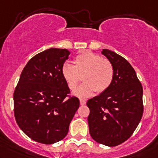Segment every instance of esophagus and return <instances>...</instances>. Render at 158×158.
<instances>
[{
    "mask_svg": "<svg viewBox=\"0 0 158 158\" xmlns=\"http://www.w3.org/2000/svg\"><path fill=\"white\" fill-rule=\"evenodd\" d=\"M79 102H80V105L81 106H84L86 103V100H82V99H80V100H79Z\"/></svg>",
    "mask_w": 158,
    "mask_h": 158,
    "instance_id": "1",
    "label": "esophagus"
}]
</instances>
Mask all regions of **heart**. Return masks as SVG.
I'll list each match as a JSON object with an SVG mask.
<instances>
[{"instance_id":"obj_1","label":"heart","mask_w":158,"mask_h":158,"mask_svg":"<svg viewBox=\"0 0 158 158\" xmlns=\"http://www.w3.org/2000/svg\"><path fill=\"white\" fill-rule=\"evenodd\" d=\"M61 74L71 90L76 87L83 76L85 82L73 94L79 98H88L96 91L102 93L108 89L113 80L114 69L110 60L91 52H85L74 58V66L64 64Z\"/></svg>"}]
</instances>
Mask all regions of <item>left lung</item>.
Wrapping results in <instances>:
<instances>
[{
	"label": "left lung",
	"mask_w": 158,
	"mask_h": 158,
	"mask_svg": "<svg viewBox=\"0 0 158 158\" xmlns=\"http://www.w3.org/2000/svg\"><path fill=\"white\" fill-rule=\"evenodd\" d=\"M101 53L112 64L114 77L108 89L88 100V122L93 139L112 147L125 142L137 127L143 114V90L125 58L106 48Z\"/></svg>",
	"instance_id": "1"
}]
</instances>
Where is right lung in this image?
<instances>
[{
	"label": "right lung",
	"mask_w": 158,
	"mask_h": 158,
	"mask_svg": "<svg viewBox=\"0 0 158 158\" xmlns=\"http://www.w3.org/2000/svg\"><path fill=\"white\" fill-rule=\"evenodd\" d=\"M70 54L66 48H51L36 55L25 65L15 89V121L37 143L63 139L79 107L77 98H67L70 88L61 74Z\"/></svg>",
	"instance_id": "obj_1"
}]
</instances>
